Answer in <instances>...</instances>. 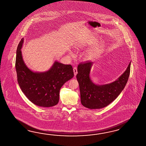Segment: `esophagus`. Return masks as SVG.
I'll list each match as a JSON object with an SVG mask.
<instances>
[{"label":"esophagus","mask_w":146,"mask_h":146,"mask_svg":"<svg viewBox=\"0 0 146 146\" xmlns=\"http://www.w3.org/2000/svg\"><path fill=\"white\" fill-rule=\"evenodd\" d=\"M73 70H74V75H75V76H76V75L77 74V68L74 67V69H73Z\"/></svg>","instance_id":"1"}]
</instances>
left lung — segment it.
<instances>
[{
    "label": "left lung",
    "instance_id": "left-lung-1",
    "mask_svg": "<svg viewBox=\"0 0 146 146\" xmlns=\"http://www.w3.org/2000/svg\"><path fill=\"white\" fill-rule=\"evenodd\" d=\"M93 64L88 61L79 64L76 78L79 85L82 104L90 109H100L111 103L123 90L130 75L131 62L126 70L115 81L102 85L95 84L90 78Z\"/></svg>",
    "mask_w": 146,
    "mask_h": 146
}]
</instances>
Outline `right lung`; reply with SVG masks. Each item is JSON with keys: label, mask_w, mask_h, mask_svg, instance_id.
I'll return each mask as SVG.
<instances>
[{"label": "right lung", "mask_w": 146, "mask_h": 146, "mask_svg": "<svg viewBox=\"0 0 146 146\" xmlns=\"http://www.w3.org/2000/svg\"><path fill=\"white\" fill-rule=\"evenodd\" d=\"M23 42L22 38L17 46L15 62L17 82L21 89L36 105L44 108L56 105L59 100L60 88L74 76L73 68L70 64L55 61L48 71H32L23 59L21 48Z\"/></svg>", "instance_id": "right-lung-1"}]
</instances>
